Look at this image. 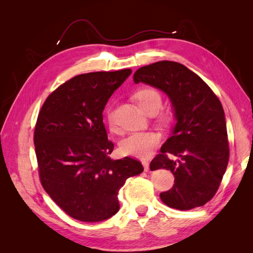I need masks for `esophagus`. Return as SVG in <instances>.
<instances>
[{
    "instance_id": "34e87169",
    "label": "esophagus",
    "mask_w": 253,
    "mask_h": 253,
    "mask_svg": "<svg viewBox=\"0 0 253 253\" xmlns=\"http://www.w3.org/2000/svg\"><path fill=\"white\" fill-rule=\"evenodd\" d=\"M142 166H143V169L145 172H148L150 170V164L148 160H142Z\"/></svg>"
}]
</instances>
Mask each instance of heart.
Returning <instances> with one entry per match:
<instances>
[{"label": "heart", "instance_id": "1", "mask_svg": "<svg viewBox=\"0 0 253 253\" xmlns=\"http://www.w3.org/2000/svg\"><path fill=\"white\" fill-rule=\"evenodd\" d=\"M136 99L140 108L145 112L151 108L160 109L163 103L162 95L155 88L145 87L136 93ZM108 121L111 127L114 126L113 112L108 111ZM159 141V136L153 132H133L126 136L120 142V150L125 155L135 157H148Z\"/></svg>", "mask_w": 253, "mask_h": 253}]
</instances>
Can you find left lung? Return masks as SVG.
Segmentation results:
<instances>
[{
  "instance_id": "1",
  "label": "left lung",
  "mask_w": 253,
  "mask_h": 253,
  "mask_svg": "<svg viewBox=\"0 0 253 253\" xmlns=\"http://www.w3.org/2000/svg\"><path fill=\"white\" fill-rule=\"evenodd\" d=\"M133 80L164 91L174 112L171 136L150 165L152 171L167 169L175 177L172 189L160 193V198L178 210L204 206L216 193L229 160L226 119L219 99L200 76L173 61L142 66Z\"/></svg>"
}]
</instances>
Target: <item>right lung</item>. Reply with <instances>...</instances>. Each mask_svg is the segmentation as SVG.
Listing matches in <instances>:
<instances>
[{
  "instance_id": "1",
  "label": "right lung",
  "mask_w": 253,
  "mask_h": 253,
  "mask_svg": "<svg viewBox=\"0 0 253 253\" xmlns=\"http://www.w3.org/2000/svg\"><path fill=\"white\" fill-rule=\"evenodd\" d=\"M131 70L76 76L47 97L38 116L35 148L41 183L61 209L81 221L116 214L126 180L143 171L131 157L114 160L103 110Z\"/></svg>"
}]
</instances>
